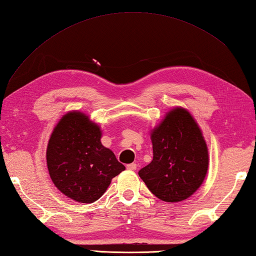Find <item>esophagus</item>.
Listing matches in <instances>:
<instances>
[{"label": "esophagus", "mask_w": 256, "mask_h": 256, "mask_svg": "<svg viewBox=\"0 0 256 256\" xmlns=\"http://www.w3.org/2000/svg\"><path fill=\"white\" fill-rule=\"evenodd\" d=\"M136 167H138V165L135 164V162H132V164L126 165V168L128 170H136Z\"/></svg>", "instance_id": "1"}]
</instances>
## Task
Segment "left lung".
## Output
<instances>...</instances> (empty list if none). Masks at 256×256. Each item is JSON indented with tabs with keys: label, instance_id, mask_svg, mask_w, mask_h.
<instances>
[{
	"label": "left lung",
	"instance_id": "8db88e82",
	"mask_svg": "<svg viewBox=\"0 0 256 256\" xmlns=\"http://www.w3.org/2000/svg\"><path fill=\"white\" fill-rule=\"evenodd\" d=\"M153 160L138 172L150 192L178 202L197 190L208 170V148L190 113L177 108L152 133Z\"/></svg>",
	"mask_w": 256,
	"mask_h": 256
}]
</instances>
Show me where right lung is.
<instances>
[{"mask_svg": "<svg viewBox=\"0 0 256 256\" xmlns=\"http://www.w3.org/2000/svg\"><path fill=\"white\" fill-rule=\"evenodd\" d=\"M100 140V128L74 111L62 116L48 142L46 158L52 180L78 202L99 199L112 178L125 170Z\"/></svg>", "mask_w": 256, "mask_h": 256, "instance_id": "right-lung-1", "label": "right lung"}]
</instances>
